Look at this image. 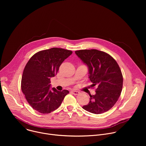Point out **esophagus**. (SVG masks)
Masks as SVG:
<instances>
[{"instance_id":"34e87169","label":"esophagus","mask_w":146,"mask_h":146,"mask_svg":"<svg viewBox=\"0 0 146 146\" xmlns=\"http://www.w3.org/2000/svg\"><path fill=\"white\" fill-rule=\"evenodd\" d=\"M72 92L74 95H78V94H79V92H78V91H75V90H72Z\"/></svg>"}]
</instances>
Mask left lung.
<instances>
[{"mask_svg":"<svg viewBox=\"0 0 146 146\" xmlns=\"http://www.w3.org/2000/svg\"><path fill=\"white\" fill-rule=\"evenodd\" d=\"M75 53L88 68L91 87H96L95 94L90 95L89 103L82 108L96 114L108 111L118 100L122 89L123 77L118 64L109 54L95 49Z\"/></svg>","mask_w":146,"mask_h":146,"instance_id":"1","label":"left lung"}]
</instances>
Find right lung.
<instances>
[{
    "label": "right lung",
    "mask_w": 146,
    "mask_h": 146,
    "mask_svg": "<svg viewBox=\"0 0 146 146\" xmlns=\"http://www.w3.org/2000/svg\"><path fill=\"white\" fill-rule=\"evenodd\" d=\"M72 54L70 50L52 48L38 51L27 64L21 79V90L31 106L37 111L50 113L58 109L69 93L50 88V78L56 75L62 62Z\"/></svg>",
    "instance_id": "1"
}]
</instances>
